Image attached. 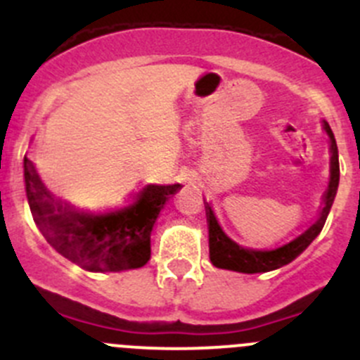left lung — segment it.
I'll use <instances>...</instances> for the list:
<instances>
[{
	"label": "left lung",
	"instance_id": "left-lung-1",
	"mask_svg": "<svg viewBox=\"0 0 360 360\" xmlns=\"http://www.w3.org/2000/svg\"><path fill=\"white\" fill-rule=\"evenodd\" d=\"M327 135L330 137V181L329 188L323 193V207L320 211L319 218L304 230L285 244H243L237 243L236 239L226 236L219 226L211 205L204 200L205 216H207L209 226V257H211L212 265L219 269H229V271H237V273H267L273 269L287 265L288 262L294 260L297 255H301L306 248L311 244V240L322 232L326 225L327 214L330 211L334 197H336L338 184H340V160H338V146L334 139L333 130L329 123H323Z\"/></svg>",
	"mask_w": 360,
	"mask_h": 360
}]
</instances>
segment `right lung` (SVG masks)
I'll use <instances>...</instances> for the list:
<instances>
[{"instance_id": "1", "label": "right lung", "mask_w": 360, "mask_h": 360, "mask_svg": "<svg viewBox=\"0 0 360 360\" xmlns=\"http://www.w3.org/2000/svg\"><path fill=\"white\" fill-rule=\"evenodd\" d=\"M24 181L31 214L58 253L93 273L137 269L151 258V230L163 204L179 184H146L127 204L109 211H84L58 200L24 156Z\"/></svg>"}]
</instances>
